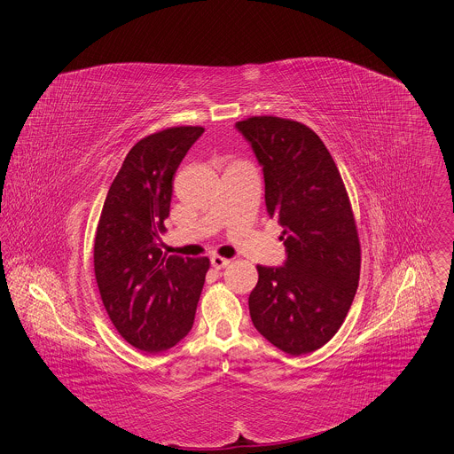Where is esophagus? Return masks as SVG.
<instances>
[{"label":"esophagus","mask_w":454,"mask_h":454,"mask_svg":"<svg viewBox=\"0 0 454 454\" xmlns=\"http://www.w3.org/2000/svg\"><path fill=\"white\" fill-rule=\"evenodd\" d=\"M210 262H212V267H214V269H224V267L230 265L231 260H228V258H224V256H219V254H214V256L210 258Z\"/></svg>","instance_id":"esophagus-1"}]
</instances>
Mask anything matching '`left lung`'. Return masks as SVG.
<instances>
[{
  "mask_svg": "<svg viewBox=\"0 0 454 454\" xmlns=\"http://www.w3.org/2000/svg\"><path fill=\"white\" fill-rule=\"evenodd\" d=\"M265 178V205L285 228L283 267L258 265L249 295L256 331L279 350L304 356L343 325L361 274V242L350 198L324 141L279 116L237 121Z\"/></svg>",
  "mask_w": 454,
  "mask_h": 454,
  "instance_id": "left-lung-1",
  "label": "left lung"
}]
</instances>
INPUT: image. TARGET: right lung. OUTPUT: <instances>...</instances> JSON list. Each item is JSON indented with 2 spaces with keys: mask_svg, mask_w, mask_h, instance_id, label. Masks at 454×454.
Listing matches in <instances>:
<instances>
[{
  "mask_svg": "<svg viewBox=\"0 0 454 454\" xmlns=\"http://www.w3.org/2000/svg\"><path fill=\"white\" fill-rule=\"evenodd\" d=\"M203 130L180 125L139 139L107 191L95 231L93 270L107 317L129 345L148 354L189 334L210 269L207 256L160 249L173 175Z\"/></svg>",
  "mask_w": 454,
  "mask_h": 454,
  "instance_id": "right-lung-1",
  "label": "right lung"
}]
</instances>
